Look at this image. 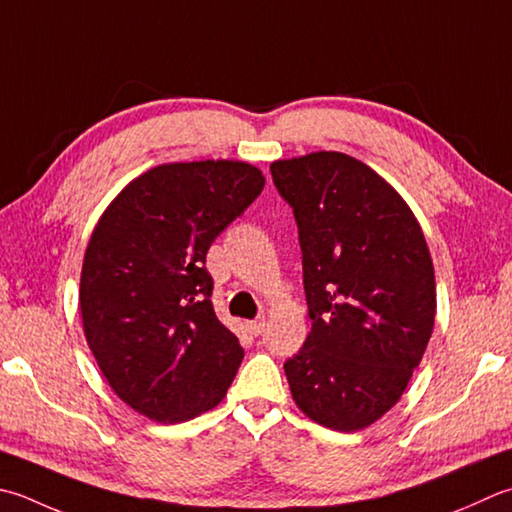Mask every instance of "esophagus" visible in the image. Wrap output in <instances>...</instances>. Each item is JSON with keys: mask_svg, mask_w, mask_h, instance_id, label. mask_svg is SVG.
Returning <instances> with one entry per match:
<instances>
[{"mask_svg": "<svg viewBox=\"0 0 512 512\" xmlns=\"http://www.w3.org/2000/svg\"><path fill=\"white\" fill-rule=\"evenodd\" d=\"M264 328H266V319H255V322H248V330H250V333H253L255 337L262 335Z\"/></svg>", "mask_w": 512, "mask_h": 512, "instance_id": "obj_1", "label": "esophagus"}]
</instances>
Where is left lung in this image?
Returning <instances> with one entry per match:
<instances>
[{
    "instance_id": "1",
    "label": "left lung",
    "mask_w": 512,
    "mask_h": 512,
    "mask_svg": "<svg viewBox=\"0 0 512 512\" xmlns=\"http://www.w3.org/2000/svg\"><path fill=\"white\" fill-rule=\"evenodd\" d=\"M295 213L313 328L284 364L297 408L355 433L393 408L435 324V270L402 195L359 159L319 150L270 164Z\"/></svg>"
}]
</instances>
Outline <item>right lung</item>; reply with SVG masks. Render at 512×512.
<instances>
[{"mask_svg":"<svg viewBox=\"0 0 512 512\" xmlns=\"http://www.w3.org/2000/svg\"><path fill=\"white\" fill-rule=\"evenodd\" d=\"M233 159L175 162L135 177L86 246L79 308L115 395L153 422H188L226 397L244 348L219 322L206 253L262 193Z\"/></svg>","mask_w":512,"mask_h":512,"instance_id":"obj_1","label":"right lung"}]
</instances>
